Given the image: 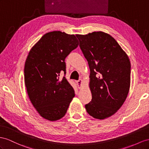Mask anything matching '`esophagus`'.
<instances>
[{
	"label": "esophagus",
	"mask_w": 149,
	"mask_h": 149,
	"mask_svg": "<svg viewBox=\"0 0 149 149\" xmlns=\"http://www.w3.org/2000/svg\"><path fill=\"white\" fill-rule=\"evenodd\" d=\"M77 83L79 84V89H81V87L82 86V84H83V80L82 79H79V81H77Z\"/></svg>",
	"instance_id": "obj_1"
}]
</instances>
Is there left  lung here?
I'll use <instances>...</instances> for the list:
<instances>
[{
	"mask_svg": "<svg viewBox=\"0 0 149 149\" xmlns=\"http://www.w3.org/2000/svg\"><path fill=\"white\" fill-rule=\"evenodd\" d=\"M90 68L92 100L85 108L89 115L104 120L116 113L127 97L130 87V61L109 34L76 35Z\"/></svg>",
	"mask_w": 149,
	"mask_h": 149,
	"instance_id": "1",
	"label": "left lung"
}]
</instances>
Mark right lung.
I'll use <instances>...</instances> for the list:
<instances>
[{
    "mask_svg": "<svg viewBox=\"0 0 149 149\" xmlns=\"http://www.w3.org/2000/svg\"><path fill=\"white\" fill-rule=\"evenodd\" d=\"M74 35L55 31L45 34L30 49L24 65L28 97L40 115L54 121L63 118L72 99L74 88L63 77L65 59L78 47Z\"/></svg>",
    "mask_w": 149,
    "mask_h": 149,
    "instance_id": "right-lung-1",
    "label": "right lung"
}]
</instances>
